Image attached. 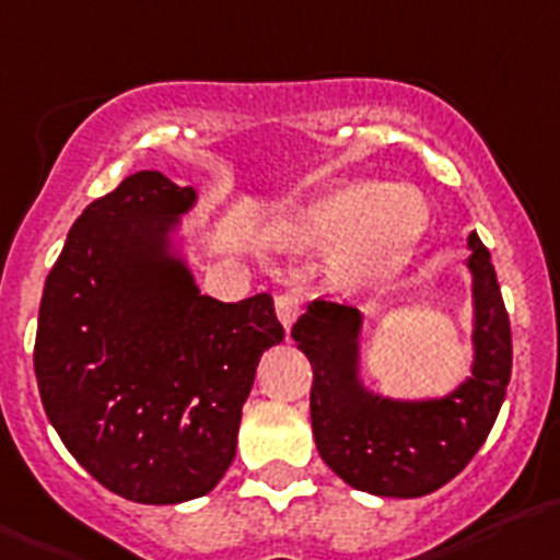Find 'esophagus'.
Wrapping results in <instances>:
<instances>
[{
    "instance_id": "obj_1",
    "label": "esophagus",
    "mask_w": 560,
    "mask_h": 560,
    "mask_svg": "<svg viewBox=\"0 0 560 560\" xmlns=\"http://www.w3.org/2000/svg\"><path fill=\"white\" fill-rule=\"evenodd\" d=\"M275 311H277V319L283 322L285 330H291V325H294V322L302 316V311H305V302H302V296L294 294V291H289V294H277Z\"/></svg>"
}]
</instances>
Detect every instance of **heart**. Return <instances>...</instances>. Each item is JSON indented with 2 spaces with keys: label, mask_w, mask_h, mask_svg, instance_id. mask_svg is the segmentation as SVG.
I'll return each mask as SVG.
<instances>
[{
  "label": "heart",
  "mask_w": 560,
  "mask_h": 560,
  "mask_svg": "<svg viewBox=\"0 0 560 560\" xmlns=\"http://www.w3.org/2000/svg\"><path fill=\"white\" fill-rule=\"evenodd\" d=\"M428 230V208L408 188L355 183L316 199L296 222V235L330 246H355L350 271L381 283L402 269Z\"/></svg>",
  "instance_id": "heart-1"
}]
</instances>
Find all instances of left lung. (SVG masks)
<instances>
[{
	"label": "left lung",
	"instance_id": "obj_1",
	"mask_svg": "<svg viewBox=\"0 0 560 560\" xmlns=\"http://www.w3.org/2000/svg\"><path fill=\"white\" fill-rule=\"evenodd\" d=\"M475 275V369L444 399L392 402L358 386L355 307L314 300L291 330L314 366L311 424L322 460L352 489L424 497L458 475L483 447L511 381V322L497 271L478 233L469 235Z\"/></svg>",
	"mask_w": 560,
	"mask_h": 560
}]
</instances>
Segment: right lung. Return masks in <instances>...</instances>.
Wrapping results in <instances>:
<instances>
[{
	"instance_id": "add662e5",
	"label": "right lung",
	"mask_w": 560,
	"mask_h": 560,
	"mask_svg": "<svg viewBox=\"0 0 560 560\" xmlns=\"http://www.w3.org/2000/svg\"><path fill=\"white\" fill-rule=\"evenodd\" d=\"M194 188L136 172L71 224L46 277L35 377L71 455L113 494L172 505L235 458L260 355L283 341L269 294H199L168 230Z\"/></svg>"
}]
</instances>
